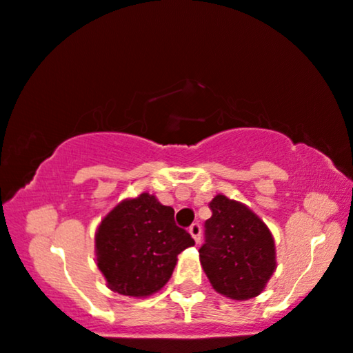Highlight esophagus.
Listing matches in <instances>:
<instances>
[{"instance_id": "esophagus-1", "label": "esophagus", "mask_w": 353, "mask_h": 353, "mask_svg": "<svg viewBox=\"0 0 353 353\" xmlns=\"http://www.w3.org/2000/svg\"><path fill=\"white\" fill-rule=\"evenodd\" d=\"M189 233L192 238L195 239V243H200V238H202V226H200L199 223H194V225H190Z\"/></svg>"}]
</instances>
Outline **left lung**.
Wrapping results in <instances>:
<instances>
[{"label": "left lung", "mask_w": 353, "mask_h": 353, "mask_svg": "<svg viewBox=\"0 0 353 353\" xmlns=\"http://www.w3.org/2000/svg\"><path fill=\"white\" fill-rule=\"evenodd\" d=\"M200 264L220 295L246 301L261 295L276 269L275 241L248 205L218 194L208 203Z\"/></svg>", "instance_id": "8db88e82"}]
</instances>
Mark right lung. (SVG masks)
I'll use <instances>...</instances> for the list:
<instances>
[{"label": "right lung", "mask_w": 353, "mask_h": 353, "mask_svg": "<svg viewBox=\"0 0 353 353\" xmlns=\"http://www.w3.org/2000/svg\"><path fill=\"white\" fill-rule=\"evenodd\" d=\"M194 244L174 223V208L148 192L115 205L94 236L96 262L107 287L132 298L159 292L171 279L177 256Z\"/></svg>", "instance_id": "right-lung-1"}]
</instances>
